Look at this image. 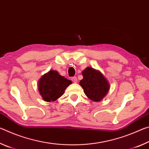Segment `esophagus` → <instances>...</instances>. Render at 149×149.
Here are the masks:
<instances>
[{"label":"esophagus","instance_id":"esophagus-1","mask_svg":"<svg viewBox=\"0 0 149 149\" xmlns=\"http://www.w3.org/2000/svg\"><path fill=\"white\" fill-rule=\"evenodd\" d=\"M72 81L74 83H75V84H76V83L77 82V78L76 77H74L72 78Z\"/></svg>","mask_w":149,"mask_h":149}]
</instances>
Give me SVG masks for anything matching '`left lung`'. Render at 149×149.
<instances>
[{
  "mask_svg": "<svg viewBox=\"0 0 149 149\" xmlns=\"http://www.w3.org/2000/svg\"><path fill=\"white\" fill-rule=\"evenodd\" d=\"M83 79L79 84L85 94L93 101H100L108 92L109 83L99 70L87 67L82 72Z\"/></svg>",
  "mask_w": 149,
  "mask_h": 149,
  "instance_id": "1",
  "label": "left lung"
}]
</instances>
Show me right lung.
<instances>
[{
  "instance_id": "add662e5",
  "label": "right lung",
  "mask_w": 149,
  "mask_h": 149,
  "mask_svg": "<svg viewBox=\"0 0 149 149\" xmlns=\"http://www.w3.org/2000/svg\"><path fill=\"white\" fill-rule=\"evenodd\" d=\"M72 83L71 80L60 75L57 71L50 70L40 78L38 89L45 101H54L64 94L66 87Z\"/></svg>"
}]
</instances>
